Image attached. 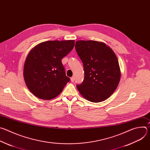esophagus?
<instances>
[{
	"mask_svg": "<svg viewBox=\"0 0 150 150\" xmlns=\"http://www.w3.org/2000/svg\"><path fill=\"white\" fill-rule=\"evenodd\" d=\"M71 81L73 82L74 81H75V77L74 76H72L71 78Z\"/></svg>",
	"mask_w": 150,
	"mask_h": 150,
	"instance_id": "1",
	"label": "esophagus"
}]
</instances>
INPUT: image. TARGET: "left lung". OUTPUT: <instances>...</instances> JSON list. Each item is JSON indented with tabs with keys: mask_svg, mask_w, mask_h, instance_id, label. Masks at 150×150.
Listing matches in <instances>:
<instances>
[{
	"mask_svg": "<svg viewBox=\"0 0 150 150\" xmlns=\"http://www.w3.org/2000/svg\"><path fill=\"white\" fill-rule=\"evenodd\" d=\"M75 47L84 70L83 81L76 85L78 90L91 102L108 98L116 89L120 78L115 53L105 43L93 40L77 41Z\"/></svg>",
	"mask_w": 150,
	"mask_h": 150,
	"instance_id": "obj_1",
	"label": "left lung"
}]
</instances>
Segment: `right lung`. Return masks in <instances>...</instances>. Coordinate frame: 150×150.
Instances as JSON below:
<instances>
[{
	"label": "right lung",
	"instance_id": "1",
	"mask_svg": "<svg viewBox=\"0 0 150 150\" xmlns=\"http://www.w3.org/2000/svg\"><path fill=\"white\" fill-rule=\"evenodd\" d=\"M74 40L47 41L36 46L24 64V78L29 90L41 99L58 96L70 78L66 76L62 59L74 48Z\"/></svg>",
	"mask_w": 150,
	"mask_h": 150
}]
</instances>
